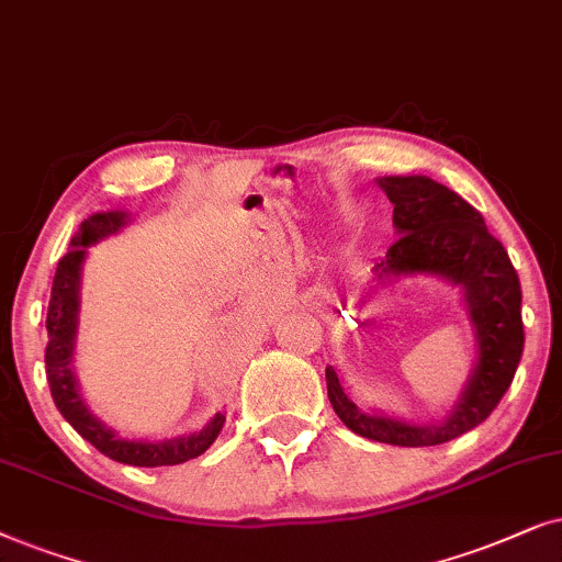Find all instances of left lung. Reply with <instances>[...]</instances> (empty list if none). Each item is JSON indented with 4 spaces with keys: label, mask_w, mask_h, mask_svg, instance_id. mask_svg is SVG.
Returning <instances> with one entry per match:
<instances>
[{
    "label": "left lung",
    "mask_w": 562,
    "mask_h": 562,
    "mask_svg": "<svg viewBox=\"0 0 562 562\" xmlns=\"http://www.w3.org/2000/svg\"><path fill=\"white\" fill-rule=\"evenodd\" d=\"M378 184L393 203V226L401 234L375 265L378 277L424 272L465 290L477 362L458 406L442 424L364 414L347 398L331 364L326 368L328 401L351 431L372 442L445 445L485 422L512 385L525 351L519 274L498 238L488 234L483 215L450 187L429 177H383Z\"/></svg>",
    "instance_id": "obj_1"
}]
</instances>
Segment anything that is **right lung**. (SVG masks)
<instances>
[{"label":"right lung","mask_w":562,"mask_h":562,"mask_svg":"<svg viewBox=\"0 0 562 562\" xmlns=\"http://www.w3.org/2000/svg\"><path fill=\"white\" fill-rule=\"evenodd\" d=\"M128 223V213L110 211L94 213L92 218L81 223L77 234L71 238L69 251L64 254L56 267L54 288H50L48 303V347H46V375L54 395L56 408L61 416L77 429L89 445L97 447L104 458L123 462L133 468H159V465H179L192 458H200L207 447L215 442L223 429L226 416L215 414L213 422L205 429L184 434V437L167 439V442H140V439H125L108 429L87 403L81 401L77 378H74V341H77L79 324V280L81 265H85L87 246L100 241V238L117 234Z\"/></svg>","instance_id":"obj_1"}]
</instances>
